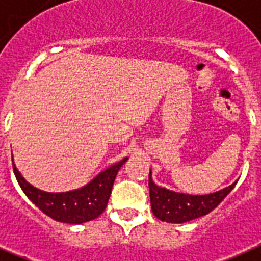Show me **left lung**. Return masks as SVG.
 Here are the masks:
<instances>
[{"label": "left lung", "instance_id": "8db88e82", "mask_svg": "<svg viewBox=\"0 0 261 261\" xmlns=\"http://www.w3.org/2000/svg\"><path fill=\"white\" fill-rule=\"evenodd\" d=\"M236 182L238 181H234L227 188L208 195H188L169 191L154 184L150 171L149 196L152 212L161 221L173 224L187 223L215 210L223 201L224 197L234 188Z\"/></svg>", "mask_w": 261, "mask_h": 261}]
</instances>
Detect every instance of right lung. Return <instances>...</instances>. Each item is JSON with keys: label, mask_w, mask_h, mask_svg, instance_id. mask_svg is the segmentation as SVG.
Here are the masks:
<instances>
[{"label": "right lung", "mask_w": 261, "mask_h": 261, "mask_svg": "<svg viewBox=\"0 0 261 261\" xmlns=\"http://www.w3.org/2000/svg\"><path fill=\"white\" fill-rule=\"evenodd\" d=\"M126 160L128 157H124L121 161L111 165L81 188L58 193L45 192L29 184L21 176L14 163L13 171L28 199L45 215L60 223L83 224L94 220L104 212L108 200L111 197L116 174L120 171V168L125 164Z\"/></svg>", "instance_id": "add662e5"}]
</instances>
